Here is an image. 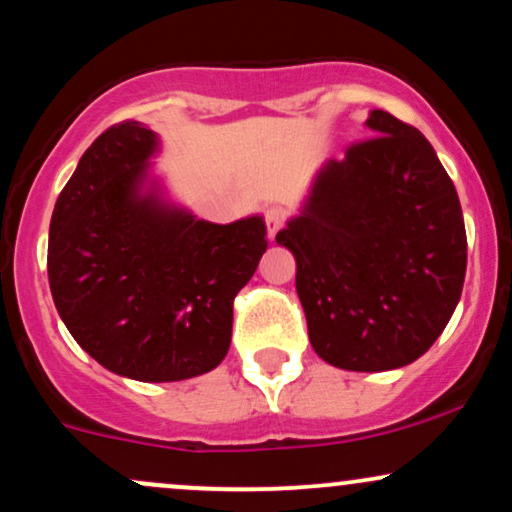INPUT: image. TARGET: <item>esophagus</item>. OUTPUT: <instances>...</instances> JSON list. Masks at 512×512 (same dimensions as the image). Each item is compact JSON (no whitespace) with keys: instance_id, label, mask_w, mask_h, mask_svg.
Listing matches in <instances>:
<instances>
[{"instance_id":"34e87169","label":"esophagus","mask_w":512,"mask_h":512,"mask_svg":"<svg viewBox=\"0 0 512 512\" xmlns=\"http://www.w3.org/2000/svg\"><path fill=\"white\" fill-rule=\"evenodd\" d=\"M264 219H267V233H269V238L274 240L276 231H279V228L284 226L286 214H284V211H281L279 207H272V209H267V214H264Z\"/></svg>"}]
</instances>
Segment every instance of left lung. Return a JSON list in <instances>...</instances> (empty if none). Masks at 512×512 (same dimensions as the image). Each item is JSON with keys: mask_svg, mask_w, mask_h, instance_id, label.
Returning <instances> with one entry per match:
<instances>
[{"mask_svg": "<svg viewBox=\"0 0 512 512\" xmlns=\"http://www.w3.org/2000/svg\"><path fill=\"white\" fill-rule=\"evenodd\" d=\"M370 139L327 158L276 243L296 257L315 354L358 373L424 356L455 313L467 272L457 190L428 139L370 110Z\"/></svg>", "mask_w": 512, "mask_h": 512, "instance_id": "left-lung-1", "label": "left lung"}]
</instances>
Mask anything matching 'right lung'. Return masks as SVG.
Masks as SVG:
<instances>
[{
	"instance_id": "add662e5",
	"label": "right lung",
	"mask_w": 512,
	"mask_h": 512,
	"mask_svg": "<svg viewBox=\"0 0 512 512\" xmlns=\"http://www.w3.org/2000/svg\"><path fill=\"white\" fill-rule=\"evenodd\" d=\"M144 122L105 129L81 156L50 221L52 301L76 344L110 373L175 383L231 346L233 298L267 250L262 214L197 219L173 202Z\"/></svg>"
}]
</instances>
